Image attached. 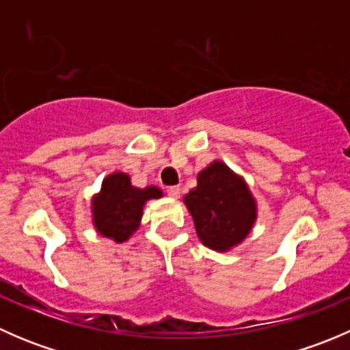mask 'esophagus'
<instances>
[{"label": "esophagus", "mask_w": 350, "mask_h": 350, "mask_svg": "<svg viewBox=\"0 0 350 350\" xmlns=\"http://www.w3.org/2000/svg\"><path fill=\"white\" fill-rule=\"evenodd\" d=\"M167 195L171 198H179L181 196V188H179V186H169Z\"/></svg>", "instance_id": "esophagus-1"}]
</instances>
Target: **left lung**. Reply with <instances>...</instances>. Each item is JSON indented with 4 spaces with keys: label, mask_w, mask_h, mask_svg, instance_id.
Wrapping results in <instances>:
<instances>
[{
    "label": "left lung",
    "mask_w": 350,
    "mask_h": 350,
    "mask_svg": "<svg viewBox=\"0 0 350 350\" xmlns=\"http://www.w3.org/2000/svg\"><path fill=\"white\" fill-rule=\"evenodd\" d=\"M200 241L227 252L252 230L257 204L249 186L221 161H213L198 174V186L185 196Z\"/></svg>",
    "instance_id": "1"
}]
</instances>
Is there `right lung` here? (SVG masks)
<instances>
[{
    "mask_svg": "<svg viewBox=\"0 0 350 350\" xmlns=\"http://www.w3.org/2000/svg\"><path fill=\"white\" fill-rule=\"evenodd\" d=\"M157 186L140 189L132 186L125 172H113L101 185V191L91 201L93 225L103 237L122 243L139 228L144 204L154 198H161Z\"/></svg>",
    "mask_w": 350,
    "mask_h": 350,
    "instance_id": "1",
    "label": "right lung"
}]
</instances>
